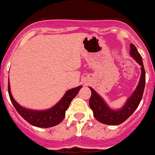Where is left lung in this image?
Returning a JSON list of instances; mask_svg holds the SVG:
<instances>
[{"label":"left lung","instance_id":"8db88e82","mask_svg":"<svg viewBox=\"0 0 155 155\" xmlns=\"http://www.w3.org/2000/svg\"><path fill=\"white\" fill-rule=\"evenodd\" d=\"M130 54L141 66V77L138 86L132 95L127 99L124 105L120 109L113 110L110 108L103 98L97 94L94 89L89 87L92 93L91 97L89 101V106L93 110L94 117L102 124L108 125L120 124L132 115L141 101L145 88L146 73L141 55L132 43L130 44Z\"/></svg>","mask_w":155,"mask_h":155}]
</instances>
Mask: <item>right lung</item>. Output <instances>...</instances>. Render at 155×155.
<instances>
[{
  "label": "right lung",
  "mask_w": 155,
  "mask_h": 155,
  "mask_svg": "<svg viewBox=\"0 0 155 155\" xmlns=\"http://www.w3.org/2000/svg\"><path fill=\"white\" fill-rule=\"evenodd\" d=\"M81 87L82 86L80 85V86L68 90L63 96V97L60 100V101L58 102L54 107L49 109L43 110V111L28 109L20 106L12 96L9 82H8V95H9L10 100L18 113L30 124L35 127H45L46 128V127H51L58 125L63 120V119L65 118V115H66V111L69 108L70 102L76 97L79 90L81 89Z\"/></svg>",
  "instance_id": "add662e5"
}]
</instances>
